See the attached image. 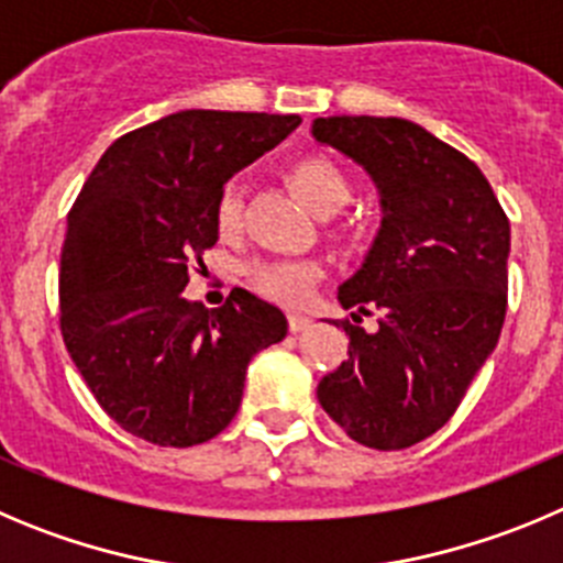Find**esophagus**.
I'll list each match as a JSON object with an SVG mask.
<instances>
[{
	"instance_id": "obj_1",
	"label": "esophagus",
	"mask_w": 563,
	"mask_h": 563,
	"mask_svg": "<svg viewBox=\"0 0 563 563\" xmlns=\"http://www.w3.org/2000/svg\"><path fill=\"white\" fill-rule=\"evenodd\" d=\"M309 323H312V321H309L307 316H298V312H292V316H290V332H292V334L307 332Z\"/></svg>"
}]
</instances>
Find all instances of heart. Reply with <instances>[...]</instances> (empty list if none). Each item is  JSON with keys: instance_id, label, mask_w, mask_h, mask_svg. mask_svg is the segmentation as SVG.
I'll return each instance as SVG.
<instances>
[{"instance_id": "b5f03b06", "label": "heart", "mask_w": 563, "mask_h": 563, "mask_svg": "<svg viewBox=\"0 0 563 563\" xmlns=\"http://www.w3.org/2000/svg\"><path fill=\"white\" fill-rule=\"evenodd\" d=\"M287 180L301 198V203L316 214H334L340 206L349 200V180L343 169L327 156H303L290 164ZM242 200L234 187L225 189L218 200V229L223 234L240 225ZM321 276L318 262H260L251 267V282L256 290L265 292L267 298H276L282 303H298L309 296L312 285Z\"/></svg>"}]
</instances>
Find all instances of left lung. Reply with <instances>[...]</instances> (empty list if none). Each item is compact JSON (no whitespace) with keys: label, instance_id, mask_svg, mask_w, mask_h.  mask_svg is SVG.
I'll list each match as a JSON object with an SVG mask.
<instances>
[{"label":"left lung","instance_id":"left-lung-1","mask_svg":"<svg viewBox=\"0 0 563 563\" xmlns=\"http://www.w3.org/2000/svg\"><path fill=\"white\" fill-rule=\"evenodd\" d=\"M312 139L368 173L383 223L338 290L349 357L318 383L329 419L371 450H405L452 419L497 345L510 223L481 167L399 117H321ZM377 312L365 333L360 314Z\"/></svg>","mask_w":563,"mask_h":563}]
</instances>
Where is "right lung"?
I'll return each mask as SVG.
<instances>
[{"mask_svg":"<svg viewBox=\"0 0 563 563\" xmlns=\"http://www.w3.org/2000/svg\"><path fill=\"white\" fill-rule=\"evenodd\" d=\"M298 125V113H169L117 139L82 184L60 251V332L131 435L178 450L214 438L240 410L251 357L285 340V312L254 292L206 309L184 287L218 242L225 180Z\"/></svg>","mask_w":563,"mask_h":563,"instance_id":"1","label":"right lung"}]
</instances>
